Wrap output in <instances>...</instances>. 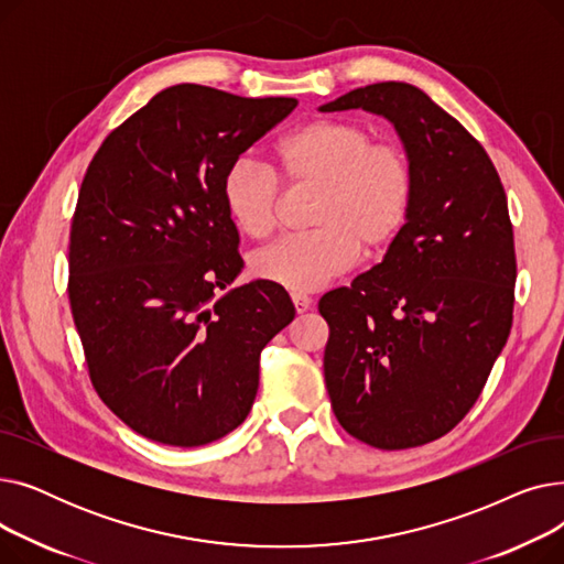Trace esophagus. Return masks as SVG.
<instances>
[{
  "mask_svg": "<svg viewBox=\"0 0 564 564\" xmlns=\"http://www.w3.org/2000/svg\"><path fill=\"white\" fill-rule=\"evenodd\" d=\"M311 297H306V294H292V306L297 313H306L311 308Z\"/></svg>",
  "mask_w": 564,
  "mask_h": 564,
  "instance_id": "34e87169",
  "label": "esophagus"
}]
</instances>
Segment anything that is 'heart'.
Returning <instances> with one entry per match:
<instances>
[{"label": "heart", "instance_id": "heart-1", "mask_svg": "<svg viewBox=\"0 0 564 564\" xmlns=\"http://www.w3.org/2000/svg\"><path fill=\"white\" fill-rule=\"evenodd\" d=\"M279 177L315 189L311 232L281 237L253 256L260 281L290 292H313L347 272L359 249L377 253L402 230L413 198L406 148L372 141V132L347 118H317L290 132L276 148ZM235 228L262 240L276 226L279 181L256 162L237 160L221 187Z\"/></svg>", "mask_w": 564, "mask_h": 564}]
</instances>
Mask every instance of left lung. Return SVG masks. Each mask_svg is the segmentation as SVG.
<instances>
[{"mask_svg":"<svg viewBox=\"0 0 564 564\" xmlns=\"http://www.w3.org/2000/svg\"><path fill=\"white\" fill-rule=\"evenodd\" d=\"M395 126L413 166L406 224L370 272L319 300L338 423L379 451L448 434L480 398L512 329L508 196L485 148L421 88L379 82L322 105Z\"/></svg>","mask_w":564,"mask_h":564,"instance_id":"8db88e82","label":"left lung"}]
</instances>
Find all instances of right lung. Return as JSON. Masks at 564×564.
I'll return each mask as SVG.
<instances>
[{
  "label": "right lung",
  "instance_id": "obj_1",
  "mask_svg": "<svg viewBox=\"0 0 564 564\" xmlns=\"http://www.w3.org/2000/svg\"><path fill=\"white\" fill-rule=\"evenodd\" d=\"M297 107L175 84L118 126L86 169L68 300L100 400L137 434L194 448L240 425L260 351L294 319L288 292L242 272L221 187Z\"/></svg>",
  "mask_w": 564,
  "mask_h": 564
}]
</instances>
